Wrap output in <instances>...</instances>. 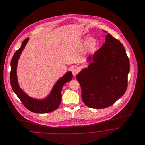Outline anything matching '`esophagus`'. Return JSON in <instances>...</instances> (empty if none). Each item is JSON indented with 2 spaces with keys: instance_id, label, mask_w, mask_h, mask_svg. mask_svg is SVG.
<instances>
[{
  "instance_id": "esophagus-1",
  "label": "esophagus",
  "mask_w": 145,
  "mask_h": 145,
  "mask_svg": "<svg viewBox=\"0 0 145 145\" xmlns=\"http://www.w3.org/2000/svg\"><path fill=\"white\" fill-rule=\"evenodd\" d=\"M78 72H79L78 69H72V73L74 76H76L78 74Z\"/></svg>"
}]
</instances>
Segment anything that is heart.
Instances as JSON below:
<instances>
[{"instance_id": "1", "label": "heart", "mask_w": 145, "mask_h": 145, "mask_svg": "<svg viewBox=\"0 0 145 145\" xmlns=\"http://www.w3.org/2000/svg\"><path fill=\"white\" fill-rule=\"evenodd\" d=\"M83 42H86L85 44V51L87 53H93L96 51L99 42L96 38L91 37L88 39V37H84L82 39Z\"/></svg>"}]
</instances>
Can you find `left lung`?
Masks as SVG:
<instances>
[{
  "instance_id": "left-lung-1",
  "label": "left lung",
  "mask_w": 145,
  "mask_h": 145,
  "mask_svg": "<svg viewBox=\"0 0 145 145\" xmlns=\"http://www.w3.org/2000/svg\"><path fill=\"white\" fill-rule=\"evenodd\" d=\"M92 60L93 62L76 78L82 88L83 102L90 108L103 109L124 95L128 85L129 60L123 44L109 33L102 47L90 55L87 61Z\"/></svg>"
}]
</instances>
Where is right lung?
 <instances>
[{"label": "right lung", "instance_id": "obj_1", "mask_svg": "<svg viewBox=\"0 0 145 145\" xmlns=\"http://www.w3.org/2000/svg\"><path fill=\"white\" fill-rule=\"evenodd\" d=\"M29 38L22 42L21 48L14 54L11 62L10 83L14 92L20 98L24 106L29 110L35 113H48L58 108L61 101V90L65 84L71 81L73 75L71 71L67 72L55 83L48 96L38 99L28 96L22 90L18 84L17 76L18 61L23 50L27 44Z\"/></svg>", "mask_w": 145, "mask_h": 145}]
</instances>
